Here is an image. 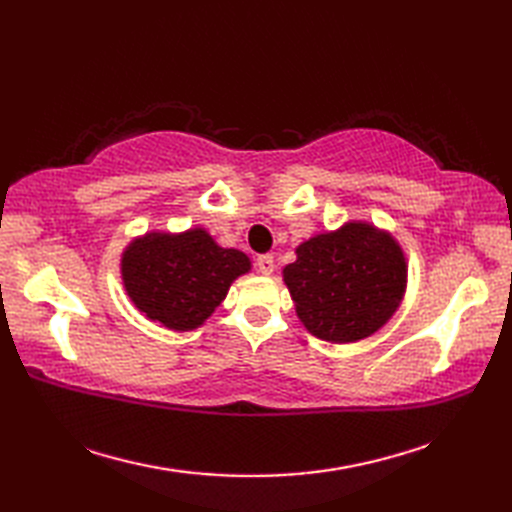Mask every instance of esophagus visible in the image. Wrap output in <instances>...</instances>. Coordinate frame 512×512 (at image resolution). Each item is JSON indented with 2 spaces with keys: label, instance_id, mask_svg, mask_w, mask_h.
Masks as SVG:
<instances>
[{
  "label": "esophagus",
  "instance_id": "esophagus-1",
  "mask_svg": "<svg viewBox=\"0 0 512 512\" xmlns=\"http://www.w3.org/2000/svg\"><path fill=\"white\" fill-rule=\"evenodd\" d=\"M257 268L262 275H273L275 270V257L273 255H259L257 257Z\"/></svg>",
  "mask_w": 512,
  "mask_h": 512
}]
</instances>
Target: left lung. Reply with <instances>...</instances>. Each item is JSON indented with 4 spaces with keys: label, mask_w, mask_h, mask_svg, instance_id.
I'll list each match as a JSON object with an SVG mask.
<instances>
[{
    "label": "left lung",
    "mask_w": 512,
    "mask_h": 512,
    "mask_svg": "<svg viewBox=\"0 0 512 512\" xmlns=\"http://www.w3.org/2000/svg\"><path fill=\"white\" fill-rule=\"evenodd\" d=\"M281 275L299 321L330 343H356L394 317L407 290V259L398 239L350 220L295 248Z\"/></svg>",
    "instance_id": "8db88e82"
}]
</instances>
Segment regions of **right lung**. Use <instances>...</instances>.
<instances>
[{
	"label": "right lung",
	"instance_id": "right-lung-1",
	"mask_svg": "<svg viewBox=\"0 0 512 512\" xmlns=\"http://www.w3.org/2000/svg\"><path fill=\"white\" fill-rule=\"evenodd\" d=\"M248 270L246 253L220 246L202 226L134 237L121 257L129 301L149 321L176 332L200 328Z\"/></svg>",
	"mask_w": 512,
	"mask_h": 512
}]
</instances>
